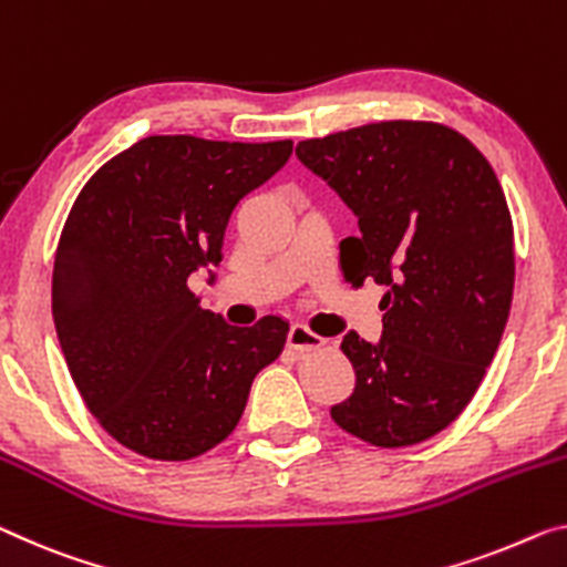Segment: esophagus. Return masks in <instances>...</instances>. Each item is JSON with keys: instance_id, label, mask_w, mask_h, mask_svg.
I'll use <instances>...</instances> for the list:
<instances>
[{"instance_id": "esophagus-1", "label": "esophagus", "mask_w": 567, "mask_h": 567, "mask_svg": "<svg viewBox=\"0 0 567 567\" xmlns=\"http://www.w3.org/2000/svg\"><path fill=\"white\" fill-rule=\"evenodd\" d=\"M286 342H289V347L296 352H309V350H319V347L324 344V339H321L319 334H313L309 327L291 324L289 339H286Z\"/></svg>"}]
</instances>
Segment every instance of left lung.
Returning <instances> with one entry per match:
<instances>
[{"label":"left lung","instance_id":"1","mask_svg":"<svg viewBox=\"0 0 567 567\" xmlns=\"http://www.w3.org/2000/svg\"><path fill=\"white\" fill-rule=\"evenodd\" d=\"M296 156L344 199L360 235L339 243L352 286H385L380 342L347 332L354 393L339 429L380 449L454 423L482 385L515 291V230L484 154L433 121H380L307 138Z\"/></svg>","mask_w":567,"mask_h":567}]
</instances>
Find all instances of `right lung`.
<instances>
[{
  "mask_svg": "<svg viewBox=\"0 0 567 567\" xmlns=\"http://www.w3.org/2000/svg\"><path fill=\"white\" fill-rule=\"evenodd\" d=\"M291 152V138L146 136L78 195L52 268V319L78 393L121 446L156 461L215 449L284 352L289 321L233 327L199 309L187 278L220 264L235 205Z\"/></svg>",
  "mask_w": 567,
  "mask_h": 567,
  "instance_id": "1",
  "label": "right lung"
}]
</instances>
